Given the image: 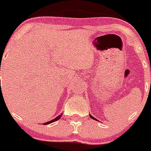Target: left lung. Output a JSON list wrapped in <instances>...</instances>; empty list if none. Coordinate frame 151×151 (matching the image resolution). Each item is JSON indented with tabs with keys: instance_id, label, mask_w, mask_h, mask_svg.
Wrapping results in <instances>:
<instances>
[{
	"instance_id": "8db88e82",
	"label": "left lung",
	"mask_w": 151,
	"mask_h": 151,
	"mask_svg": "<svg viewBox=\"0 0 151 151\" xmlns=\"http://www.w3.org/2000/svg\"><path fill=\"white\" fill-rule=\"evenodd\" d=\"M90 118H91V119H93L96 120V121H98V120L96 119H95V118H94V117H93V116H91V115H90Z\"/></svg>"
}]
</instances>
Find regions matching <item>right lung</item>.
<instances>
[{"label": "right lung", "instance_id": "add662e5", "mask_svg": "<svg viewBox=\"0 0 151 151\" xmlns=\"http://www.w3.org/2000/svg\"><path fill=\"white\" fill-rule=\"evenodd\" d=\"M61 116H62V113H61V114H60L59 116H57V117H55V119H54L51 120V121H49V122H45V123H44V124H51V123L54 122H55V121H57V120H58V119H59L61 117Z\"/></svg>", "mask_w": 151, "mask_h": 151}]
</instances>
